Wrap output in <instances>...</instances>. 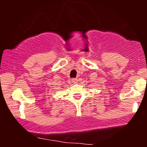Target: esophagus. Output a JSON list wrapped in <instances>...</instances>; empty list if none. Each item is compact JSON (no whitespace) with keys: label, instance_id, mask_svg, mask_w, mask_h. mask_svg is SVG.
<instances>
[{"label":"esophagus","instance_id":"esophagus-1","mask_svg":"<svg viewBox=\"0 0 147 147\" xmlns=\"http://www.w3.org/2000/svg\"><path fill=\"white\" fill-rule=\"evenodd\" d=\"M72 83H73L74 84H76L78 83V80H77V79H72Z\"/></svg>","mask_w":147,"mask_h":147}]
</instances>
